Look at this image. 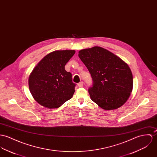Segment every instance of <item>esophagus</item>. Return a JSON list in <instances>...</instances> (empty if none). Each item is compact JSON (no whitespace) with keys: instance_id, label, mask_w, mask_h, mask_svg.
Segmentation results:
<instances>
[{"instance_id":"1","label":"esophagus","mask_w":157,"mask_h":157,"mask_svg":"<svg viewBox=\"0 0 157 157\" xmlns=\"http://www.w3.org/2000/svg\"><path fill=\"white\" fill-rule=\"evenodd\" d=\"M78 86L79 87H83V82H80V83H78Z\"/></svg>"}]
</instances>
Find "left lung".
Listing matches in <instances>:
<instances>
[{"label": "left lung", "mask_w": 157, "mask_h": 157, "mask_svg": "<svg viewBox=\"0 0 157 157\" xmlns=\"http://www.w3.org/2000/svg\"><path fill=\"white\" fill-rule=\"evenodd\" d=\"M78 57L90 72L93 85L90 98L104 110H114L128 99L133 78L128 65L120 57L100 47L83 49Z\"/></svg>", "instance_id": "8db88e82"}]
</instances>
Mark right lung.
<instances>
[{
	"mask_svg": "<svg viewBox=\"0 0 157 157\" xmlns=\"http://www.w3.org/2000/svg\"><path fill=\"white\" fill-rule=\"evenodd\" d=\"M75 53L68 50L53 52L44 57L30 74V92L40 105L56 109L72 97L76 84L65 66Z\"/></svg>",
	"mask_w": 157,
	"mask_h": 157,
	"instance_id": "obj_1",
	"label": "right lung"
}]
</instances>
